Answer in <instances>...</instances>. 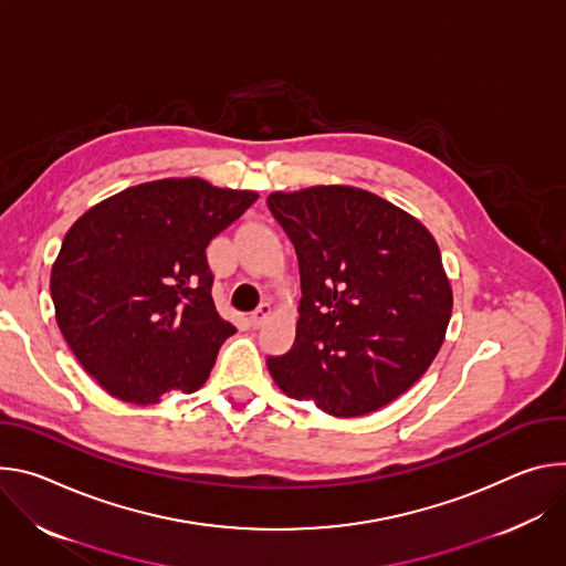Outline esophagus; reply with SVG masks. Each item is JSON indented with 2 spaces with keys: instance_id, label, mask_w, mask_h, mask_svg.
Listing matches in <instances>:
<instances>
[{
  "instance_id": "34e87169",
  "label": "esophagus",
  "mask_w": 566,
  "mask_h": 566,
  "mask_svg": "<svg viewBox=\"0 0 566 566\" xmlns=\"http://www.w3.org/2000/svg\"><path fill=\"white\" fill-rule=\"evenodd\" d=\"M272 317V305L270 303H263L259 310L251 312V326L254 328H261L265 326V322Z\"/></svg>"
}]
</instances>
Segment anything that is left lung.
Returning <instances> with one entry per match:
<instances>
[{
    "label": "left lung",
    "mask_w": 566,
    "mask_h": 566,
    "mask_svg": "<svg viewBox=\"0 0 566 566\" xmlns=\"http://www.w3.org/2000/svg\"><path fill=\"white\" fill-rule=\"evenodd\" d=\"M301 274L294 346L268 357L283 394L331 416H364L402 396L441 350L452 287L433 235L355 186L268 198Z\"/></svg>",
    "instance_id": "obj_1"
}]
</instances>
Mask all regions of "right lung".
Masks as SVG:
<instances>
[{
    "mask_svg": "<svg viewBox=\"0 0 566 566\" xmlns=\"http://www.w3.org/2000/svg\"><path fill=\"white\" fill-rule=\"evenodd\" d=\"M259 200L200 177H170L103 200L51 268L55 322L114 398L155 405L198 391L235 328L213 303L209 242Z\"/></svg>",
    "mask_w": 566,
    "mask_h": 566,
    "instance_id": "obj_1",
    "label": "right lung"
}]
</instances>
